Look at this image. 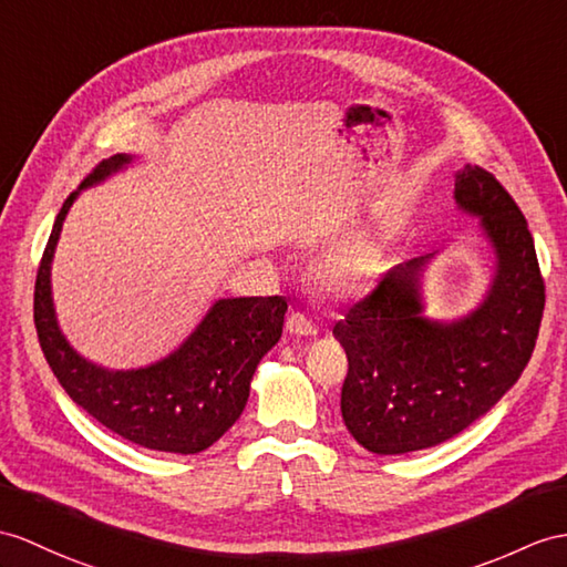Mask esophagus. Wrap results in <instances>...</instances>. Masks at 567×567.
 <instances>
[{"label": "esophagus", "mask_w": 567, "mask_h": 567, "mask_svg": "<svg viewBox=\"0 0 567 567\" xmlns=\"http://www.w3.org/2000/svg\"><path fill=\"white\" fill-rule=\"evenodd\" d=\"M286 329H288V334H293V337H315L317 334V324L302 312L288 315Z\"/></svg>", "instance_id": "esophagus-1"}]
</instances>
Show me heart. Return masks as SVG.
Masks as SVG:
<instances>
[{"instance_id": "b5f03b06", "label": "heart", "mask_w": 567, "mask_h": 567, "mask_svg": "<svg viewBox=\"0 0 567 567\" xmlns=\"http://www.w3.org/2000/svg\"><path fill=\"white\" fill-rule=\"evenodd\" d=\"M329 276L334 281H341V284H349V281H353V276H355V271H353V267L351 265H331L329 267Z\"/></svg>"}]
</instances>
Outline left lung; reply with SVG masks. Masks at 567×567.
I'll return each mask as SVG.
<instances>
[{
	"instance_id": "obj_1",
	"label": "left lung",
	"mask_w": 567,
	"mask_h": 567,
	"mask_svg": "<svg viewBox=\"0 0 567 567\" xmlns=\"http://www.w3.org/2000/svg\"><path fill=\"white\" fill-rule=\"evenodd\" d=\"M454 202L478 216L495 252L478 308L452 322L427 320L421 276L433 255H425L392 267L331 329L349 358L341 416L368 452L406 454L460 435L532 358L546 288L527 218L478 165L457 173Z\"/></svg>"
}]
</instances>
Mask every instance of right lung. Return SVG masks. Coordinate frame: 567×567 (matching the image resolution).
<instances>
[{
	"mask_svg": "<svg viewBox=\"0 0 567 567\" xmlns=\"http://www.w3.org/2000/svg\"><path fill=\"white\" fill-rule=\"evenodd\" d=\"M127 163L132 156L117 154L95 165L54 218L35 279L38 341L64 392L95 421L146 450L197 454L240 419L259 361L281 339L288 302L284 296L220 298L179 349L146 368L107 370L76 353L52 306L54 247L79 192Z\"/></svg>",
	"mask_w": 567,
	"mask_h": 567,
	"instance_id": "add662e5",
	"label": "right lung"
}]
</instances>
